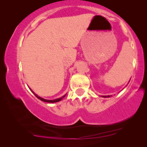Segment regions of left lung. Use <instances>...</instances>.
Listing matches in <instances>:
<instances>
[{
	"mask_svg": "<svg viewBox=\"0 0 147 147\" xmlns=\"http://www.w3.org/2000/svg\"><path fill=\"white\" fill-rule=\"evenodd\" d=\"M102 97H103V98H108V97H110V96H102Z\"/></svg>",
	"mask_w": 147,
	"mask_h": 147,
	"instance_id": "1",
	"label": "left lung"
}]
</instances>
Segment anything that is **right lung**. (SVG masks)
Wrapping results in <instances>:
<instances>
[{
    "label": "right lung",
    "instance_id": "1",
    "mask_svg": "<svg viewBox=\"0 0 147 147\" xmlns=\"http://www.w3.org/2000/svg\"><path fill=\"white\" fill-rule=\"evenodd\" d=\"M29 89H30V88H29ZM30 90H31V89H30ZM31 91H32V90H31ZM32 92H33V93L34 94H35V96L38 98V99H39L40 100H41V101H43V102H48V103H55V102H57L61 101V100L62 99H63V98L66 96V94H65V95L63 96H62V97L59 98H57V99H55V100H46V99H44V98H41V97H40V96H37V94L34 93V92H33V91H32Z\"/></svg>",
    "mask_w": 147,
    "mask_h": 147
}]
</instances>
